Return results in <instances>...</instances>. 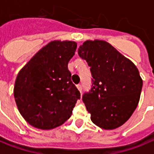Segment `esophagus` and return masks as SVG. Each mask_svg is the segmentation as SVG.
I'll list each match as a JSON object with an SVG mask.
<instances>
[{"label":"esophagus","instance_id":"1","mask_svg":"<svg viewBox=\"0 0 154 154\" xmlns=\"http://www.w3.org/2000/svg\"><path fill=\"white\" fill-rule=\"evenodd\" d=\"M77 89L79 90V92H82V85H81V84L77 85Z\"/></svg>","mask_w":154,"mask_h":154}]
</instances>
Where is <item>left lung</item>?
<instances>
[{
	"label": "left lung",
	"mask_w": 154,
	"mask_h": 154,
	"mask_svg": "<svg viewBox=\"0 0 154 154\" xmlns=\"http://www.w3.org/2000/svg\"><path fill=\"white\" fill-rule=\"evenodd\" d=\"M78 55L88 62L92 88L82 96L92 122L115 129L125 123L137 107L143 80L137 66L105 41H86Z\"/></svg>",
	"instance_id": "1"
}]
</instances>
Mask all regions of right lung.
Here are the masks:
<instances>
[{"label": "right lung", "mask_w": 154, "mask_h": 154, "mask_svg": "<svg viewBox=\"0 0 154 154\" xmlns=\"http://www.w3.org/2000/svg\"><path fill=\"white\" fill-rule=\"evenodd\" d=\"M77 43L52 41L36 52L17 75L14 97L21 116L39 129H52L71 117L80 92L67 67Z\"/></svg>", "instance_id": "add662e5"}]
</instances>
